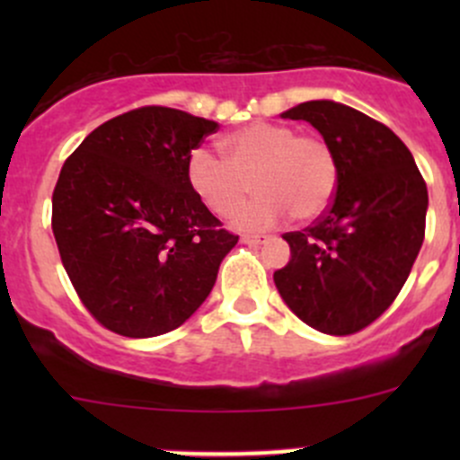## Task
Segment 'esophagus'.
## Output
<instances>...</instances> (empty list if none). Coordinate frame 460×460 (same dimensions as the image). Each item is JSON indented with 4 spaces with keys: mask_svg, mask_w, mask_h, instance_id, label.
<instances>
[{
    "mask_svg": "<svg viewBox=\"0 0 460 460\" xmlns=\"http://www.w3.org/2000/svg\"><path fill=\"white\" fill-rule=\"evenodd\" d=\"M243 243H247V244H262L264 240H267V235H260V234H244L243 238Z\"/></svg>",
    "mask_w": 460,
    "mask_h": 460,
    "instance_id": "esophagus-1",
    "label": "esophagus"
}]
</instances>
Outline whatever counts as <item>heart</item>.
Listing matches in <instances>:
<instances>
[{
  "label": "heart",
  "mask_w": 460,
  "mask_h": 460,
  "mask_svg": "<svg viewBox=\"0 0 460 460\" xmlns=\"http://www.w3.org/2000/svg\"><path fill=\"white\" fill-rule=\"evenodd\" d=\"M225 155L196 146L187 157V182L216 216H229L252 181L258 199L234 213L240 229H269L287 213L316 220L332 204L341 162L320 133H296L289 124L253 122L222 140Z\"/></svg>",
  "instance_id": "obj_1"
}]
</instances>
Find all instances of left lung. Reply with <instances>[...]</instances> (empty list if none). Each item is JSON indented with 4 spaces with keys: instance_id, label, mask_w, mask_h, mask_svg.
Returning a JSON list of instances; mask_svg holds the SVG:
<instances>
[{
    "instance_id": "left-lung-1",
    "label": "left lung",
    "mask_w": 460,
    "mask_h": 460,
    "mask_svg": "<svg viewBox=\"0 0 460 460\" xmlns=\"http://www.w3.org/2000/svg\"><path fill=\"white\" fill-rule=\"evenodd\" d=\"M282 118L318 128L336 151L341 178L314 225L282 235L291 260L273 282L309 327L349 336L401 294L425 238L428 187L401 137L351 106L303 102Z\"/></svg>"
}]
</instances>
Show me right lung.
<instances>
[{"label":"right lung","instance_id":"1","mask_svg":"<svg viewBox=\"0 0 460 460\" xmlns=\"http://www.w3.org/2000/svg\"><path fill=\"white\" fill-rule=\"evenodd\" d=\"M217 124L140 106L100 124L66 157L53 235L82 305L127 338L173 332L207 300L238 235L198 200L187 157Z\"/></svg>","mask_w":460,"mask_h":460}]
</instances>
